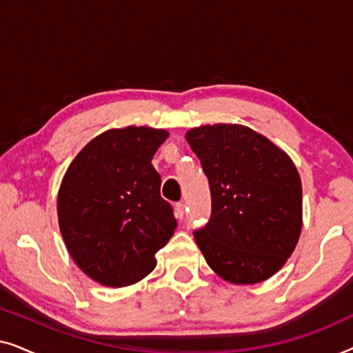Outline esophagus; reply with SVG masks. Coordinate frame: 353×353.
Wrapping results in <instances>:
<instances>
[{
	"label": "esophagus",
	"mask_w": 353,
	"mask_h": 353,
	"mask_svg": "<svg viewBox=\"0 0 353 353\" xmlns=\"http://www.w3.org/2000/svg\"><path fill=\"white\" fill-rule=\"evenodd\" d=\"M175 216L180 220L185 216V204H181V202H176L175 204Z\"/></svg>",
	"instance_id": "1"
}]
</instances>
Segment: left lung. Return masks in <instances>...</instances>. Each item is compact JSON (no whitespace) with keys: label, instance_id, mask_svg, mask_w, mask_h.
I'll return each mask as SVG.
<instances>
[{"label":"left lung","instance_id":"1","mask_svg":"<svg viewBox=\"0 0 353 353\" xmlns=\"http://www.w3.org/2000/svg\"><path fill=\"white\" fill-rule=\"evenodd\" d=\"M186 141L209 178L210 219L194 231L209 267L233 284L273 276L302 230V183L291 157L244 125L191 128Z\"/></svg>","mask_w":353,"mask_h":353}]
</instances>
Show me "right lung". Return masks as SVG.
<instances>
[{
    "label": "right lung",
    "instance_id": "right-lung-1",
    "mask_svg": "<svg viewBox=\"0 0 353 353\" xmlns=\"http://www.w3.org/2000/svg\"><path fill=\"white\" fill-rule=\"evenodd\" d=\"M167 138L165 130L149 127L108 130L77 154L62 178L57 216L65 248L103 286L148 276L176 228L151 163Z\"/></svg>",
    "mask_w": 353,
    "mask_h": 353
}]
</instances>
